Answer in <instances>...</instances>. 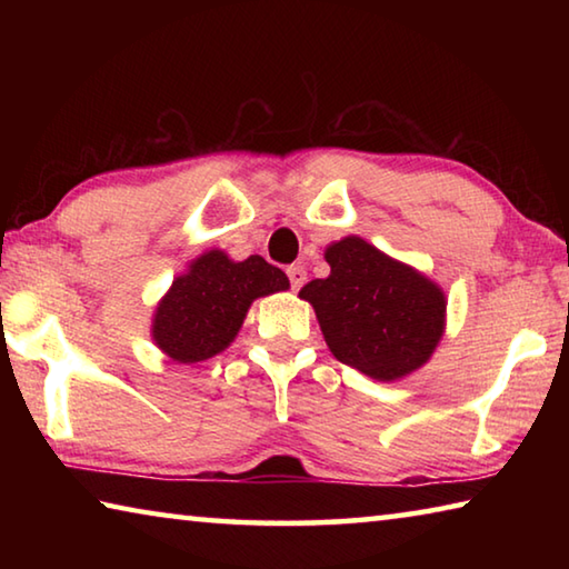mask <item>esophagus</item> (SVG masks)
<instances>
[{"mask_svg": "<svg viewBox=\"0 0 569 569\" xmlns=\"http://www.w3.org/2000/svg\"><path fill=\"white\" fill-rule=\"evenodd\" d=\"M288 281H291V288L293 291H298V288H301L303 283H306V278H308V273H306V268L303 266H288Z\"/></svg>", "mask_w": 569, "mask_h": 569, "instance_id": "obj_1", "label": "esophagus"}]
</instances>
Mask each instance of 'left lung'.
Instances as JSON below:
<instances>
[{"label":"left lung","instance_id":"obj_1","mask_svg":"<svg viewBox=\"0 0 569 569\" xmlns=\"http://www.w3.org/2000/svg\"><path fill=\"white\" fill-rule=\"evenodd\" d=\"M329 278L301 288L341 363L377 381L421 369L445 336V291L359 236L326 248Z\"/></svg>","mask_w":569,"mask_h":569}]
</instances>
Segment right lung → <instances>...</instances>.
<instances>
[{"mask_svg":"<svg viewBox=\"0 0 569 569\" xmlns=\"http://www.w3.org/2000/svg\"><path fill=\"white\" fill-rule=\"evenodd\" d=\"M288 286L281 268L261 256L230 261L223 250H208L160 298L152 316V341L178 363L206 361L233 343L256 298Z\"/></svg>","mask_w":569,"mask_h":569,"instance_id":"right-lung-1","label":"right lung"}]
</instances>
